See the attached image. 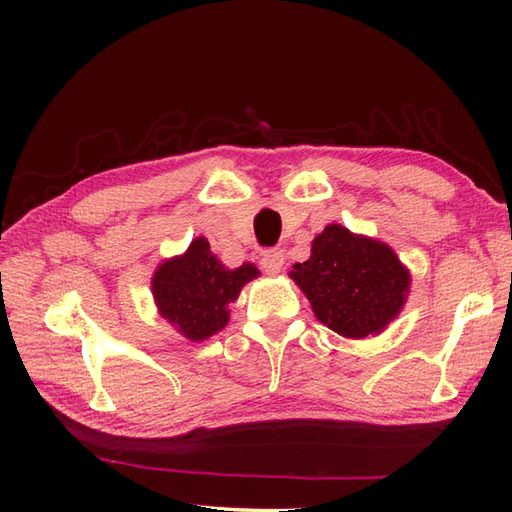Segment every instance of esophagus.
<instances>
[{"instance_id": "obj_1", "label": "esophagus", "mask_w": 512, "mask_h": 512, "mask_svg": "<svg viewBox=\"0 0 512 512\" xmlns=\"http://www.w3.org/2000/svg\"><path fill=\"white\" fill-rule=\"evenodd\" d=\"M259 264H262L266 275L281 273V270H284V264H286L284 250H268V253L262 259H259Z\"/></svg>"}]
</instances>
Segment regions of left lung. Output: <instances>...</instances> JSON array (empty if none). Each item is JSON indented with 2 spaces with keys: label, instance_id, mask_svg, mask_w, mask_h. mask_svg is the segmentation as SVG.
Listing matches in <instances>:
<instances>
[{
  "label": "left lung",
  "instance_id": "8db88e82",
  "mask_svg": "<svg viewBox=\"0 0 512 512\" xmlns=\"http://www.w3.org/2000/svg\"><path fill=\"white\" fill-rule=\"evenodd\" d=\"M290 277L330 330L350 339L376 334L400 312L409 275L389 246L330 224L314 239L308 262Z\"/></svg>",
  "mask_w": 512,
  "mask_h": 512
}]
</instances>
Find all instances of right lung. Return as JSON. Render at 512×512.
Segmentation results:
<instances>
[{
  "mask_svg": "<svg viewBox=\"0 0 512 512\" xmlns=\"http://www.w3.org/2000/svg\"><path fill=\"white\" fill-rule=\"evenodd\" d=\"M257 275L253 264L224 268L211 253L209 242L198 237L182 257L158 268L151 290L162 317L176 323L187 339L202 341L224 328L226 306L237 299L246 281Z\"/></svg>",
  "mask_w": 512,
  "mask_h": 512,
  "instance_id": "add662e5",
  "label": "right lung"
}]
</instances>
